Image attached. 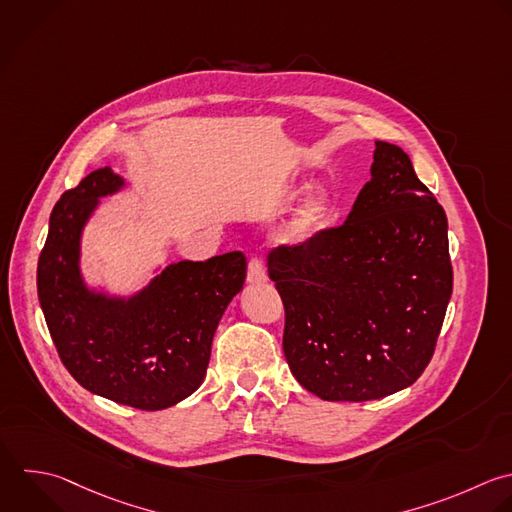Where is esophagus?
Masks as SVG:
<instances>
[{
	"instance_id": "1",
	"label": "esophagus",
	"mask_w": 512,
	"mask_h": 512,
	"mask_svg": "<svg viewBox=\"0 0 512 512\" xmlns=\"http://www.w3.org/2000/svg\"><path fill=\"white\" fill-rule=\"evenodd\" d=\"M246 280H248L250 284H262V282L268 280L266 266H264V262H262L260 258H252V260L248 262V276H246Z\"/></svg>"
}]
</instances>
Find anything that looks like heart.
I'll use <instances>...</instances> for the list:
<instances>
[{"mask_svg": "<svg viewBox=\"0 0 512 512\" xmlns=\"http://www.w3.org/2000/svg\"><path fill=\"white\" fill-rule=\"evenodd\" d=\"M296 188L288 190V196H294ZM334 206L332 194L326 188H312L302 202L296 206L288 222L282 226L278 234V242L284 246H302L306 244L316 230L326 222Z\"/></svg>", "mask_w": 512, "mask_h": 512, "instance_id": "1", "label": "heart"}]
</instances>
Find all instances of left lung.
Here are the masks:
<instances>
[{
  "instance_id": "left-lung-1",
  "label": "left lung",
  "mask_w": 512,
  "mask_h": 512,
  "mask_svg": "<svg viewBox=\"0 0 512 512\" xmlns=\"http://www.w3.org/2000/svg\"><path fill=\"white\" fill-rule=\"evenodd\" d=\"M284 356L322 400L394 394L428 366L452 294L448 222L410 158L376 142L370 180L338 228L268 254Z\"/></svg>"
}]
</instances>
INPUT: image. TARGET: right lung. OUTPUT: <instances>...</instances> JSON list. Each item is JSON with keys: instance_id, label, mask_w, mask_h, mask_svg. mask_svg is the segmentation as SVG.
Wrapping results in <instances>:
<instances>
[{"instance_id": "right-lung-1", "label": "right lung", "mask_w": 512, "mask_h": 512, "mask_svg": "<svg viewBox=\"0 0 512 512\" xmlns=\"http://www.w3.org/2000/svg\"><path fill=\"white\" fill-rule=\"evenodd\" d=\"M124 186L106 166L60 198L38 262V296L64 366L86 390L162 410L204 382L214 332L244 286L246 258L228 252L170 264L128 298L90 288L80 270L82 232L100 198Z\"/></svg>"}]
</instances>
